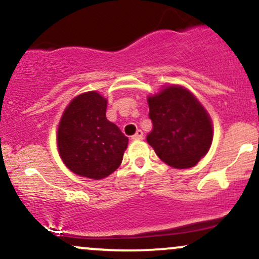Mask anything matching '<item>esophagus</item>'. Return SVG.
I'll return each instance as SVG.
<instances>
[{
	"label": "esophagus",
	"mask_w": 259,
	"mask_h": 259,
	"mask_svg": "<svg viewBox=\"0 0 259 259\" xmlns=\"http://www.w3.org/2000/svg\"><path fill=\"white\" fill-rule=\"evenodd\" d=\"M142 138H144V133H142V130L140 129L136 130V133L132 136L133 140H141Z\"/></svg>",
	"instance_id": "obj_1"
}]
</instances>
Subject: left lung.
Masks as SVG:
<instances>
[{
	"label": "left lung",
	"instance_id": "obj_1",
	"mask_svg": "<svg viewBox=\"0 0 259 259\" xmlns=\"http://www.w3.org/2000/svg\"><path fill=\"white\" fill-rule=\"evenodd\" d=\"M147 102L153 127L146 140L157 156L177 169L197 164L213 140L212 120L200 101L184 86L167 85Z\"/></svg>",
	"mask_w": 259,
	"mask_h": 259
}]
</instances>
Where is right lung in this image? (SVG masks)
I'll return each mask as SVG.
<instances>
[{"mask_svg":"<svg viewBox=\"0 0 259 259\" xmlns=\"http://www.w3.org/2000/svg\"><path fill=\"white\" fill-rule=\"evenodd\" d=\"M107 100L97 91L80 94L65 107L58 124L59 156L69 170L100 180L120 165L129 139L106 118Z\"/></svg>","mask_w":259,"mask_h":259,"instance_id":"right-lung-1","label":"right lung"}]
</instances>
